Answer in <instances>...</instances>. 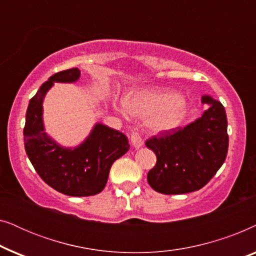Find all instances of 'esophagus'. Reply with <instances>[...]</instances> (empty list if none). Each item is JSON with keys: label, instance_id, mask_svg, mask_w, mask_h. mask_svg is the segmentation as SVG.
Segmentation results:
<instances>
[{"label": "esophagus", "instance_id": "1", "mask_svg": "<svg viewBox=\"0 0 256 256\" xmlns=\"http://www.w3.org/2000/svg\"><path fill=\"white\" fill-rule=\"evenodd\" d=\"M130 142L132 146H134L135 149H140L143 146V140L141 136H140L138 132H132L130 136Z\"/></svg>", "mask_w": 256, "mask_h": 256}]
</instances>
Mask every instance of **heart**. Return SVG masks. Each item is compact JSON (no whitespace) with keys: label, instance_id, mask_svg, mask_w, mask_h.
Listing matches in <instances>:
<instances>
[{"label":"heart","instance_id":"heart-1","mask_svg":"<svg viewBox=\"0 0 256 256\" xmlns=\"http://www.w3.org/2000/svg\"><path fill=\"white\" fill-rule=\"evenodd\" d=\"M126 112L132 116L148 118L146 124L155 132L178 127L190 112V100L168 87H150L132 90L124 100Z\"/></svg>","mask_w":256,"mask_h":256}]
</instances>
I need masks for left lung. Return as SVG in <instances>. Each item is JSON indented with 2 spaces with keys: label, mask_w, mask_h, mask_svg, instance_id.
<instances>
[{
  "label": "left lung",
  "mask_w": 256,
  "mask_h": 256,
  "mask_svg": "<svg viewBox=\"0 0 256 256\" xmlns=\"http://www.w3.org/2000/svg\"><path fill=\"white\" fill-rule=\"evenodd\" d=\"M208 104L200 118L183 129L164 132L146 142L156 154V166L148 172V183L164 194L197 191L208 183L225 162L228 150L225 108L211 96H202Z\"/></svg>",
  "instance_id": "8db88e82"
}]
</instances>
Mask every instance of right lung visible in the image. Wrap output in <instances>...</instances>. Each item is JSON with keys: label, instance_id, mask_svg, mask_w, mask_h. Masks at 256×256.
Returning <instances> with one entry per match:
<instances>
[{"label": "right lung", "instance_id": "1", "mask_svg": "<svg viewBox=\"0 0 256 256\" xmlns=\"http://www.w3.org/2000/svg\"><path fill=\"white\" fill-rule=\"evenodd\" d=\"M79 78V68L50 76L30 100L23 134L26 155L45 183L66 196L87 197L104 190L112 164L130 146L124 134L100 122L76 146H62L45 132L43 102L48 90L54 82L73 84Z\"/></svg>", "mask_w": 256, "mask_h": 256}]
</instances>
